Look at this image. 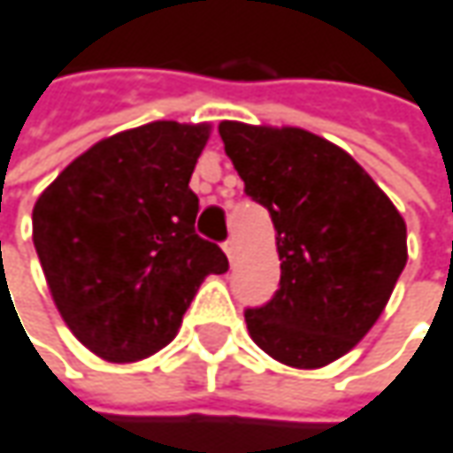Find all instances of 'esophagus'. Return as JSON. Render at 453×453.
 Masks as SVG:
<instances>
[{
    "label": "esophagus",
    "mask_w": 453,
    "mask_h": 453,
    "mask_svg": "<svg viewBox=\"0 0 453 453\" xmlns=\"http://www.w3.org/2000/svg\"><path fill=\"white\" fill-rule=\"evenodd\" d=\"M223 251L227 253V258H230V261H235V258H238V251H241V246H238V241H235V238H230V241H226Z\"/></svg>",
    "instance_id": "esophagus-1"
}]
</instances>
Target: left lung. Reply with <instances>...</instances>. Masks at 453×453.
<instances>
[{
	"mask_svg": "<svg viewBox=\"0 0 453 453\" xmlns=\"http://www.w3.org/2000/svg\"><path fill=\"white\" fill-rule=\"evenodd\" d=\"M227 158L274 223L281 280L246 310L253 343L295 369L349 354L382 315L408 264V227L359 164L303 127L223 120Z\"/></svg>",
	"mask_w": 453,
	"mask_h": 453,
	"instance_id": "8db88e82",
	"label": "left lung"
}]
</instances>
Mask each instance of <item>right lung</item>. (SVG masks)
Returning a JSON list of instances; mask_svg holds the SVG:
<instances>
[{
	"label": "right lung",
	"instance_id": "1",
	"mask_svg": "<svg viewBox=\"0 0 453 453\" xmlns=\"http://www.w3.org/2000/svg\"><path fill=\"white\" fill-rule=\"evenodd\" d=\"M210 122L156 120L102 138L33 207V243L68 331L112 364L161 351L210 274L220 246L195 233L189 179Z\"/></svg>",
	"mask_w": 453,
	"mask_h": 453
}]
</instances>
